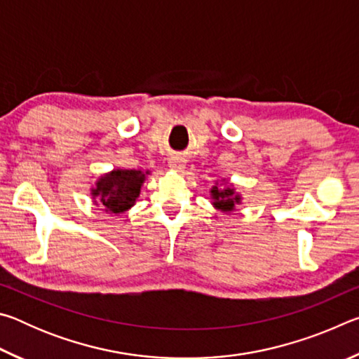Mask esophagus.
I'll use <instances>...</instances> for the list:
<instances>
[{
    "label": "esophagus",
    "mask_w": 359,
    "mask_h": 359,
    "mask_svg": "<svg viewBox=\"0 0 359 359\" xmlns=\"http://www.w3.org/2000/svg\"><path fill=\"white\" fill-rule=\"evenodd\" d=\"M169 168L174 169V171H182V169L185 168L184 158H180V156H171V158H169Z\"/></svg>",
    "instance_id": "1"
}]
</instances>
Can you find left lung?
Wrapping results in <instances>:
<instances>
[{
  "label": "left lung",
  "mask_w": 359,
  "mask_h": 359,
  "mask_svg": "<svg viewBox=\"0 0 359 359\" xmlns=\"http://www.w3.org/2000/svg\"><path fill=\"white\" fill-rule=\"evenodd\" d=\"M212 198H214L215 208L222 209L223 212H231L234 209V204L239 203V196H234V190L226 188V190H218V187L212 188Z\"/></svg>",
  "instance_id": "obj_1"
}]
</instances>
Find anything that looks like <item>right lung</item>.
Instances as JSON below:
<instances>
[{"label":"right lung","instance_id":"right-lung-1","mask_svg":"<svg viewBox=\"0 0 359 359\" xmlns=\"http://www.w3.org/2000/svg\"><path fill=\"white\" fill-rule=\"evenodd\" d=\"M144 179L145 174L142 171L117 169V171H112L100 179L93 190V196H100L101 204L109 212L120 214L135 204Z\"/></svg>","mask_w":359,"mask_h":359}]
</instances>
